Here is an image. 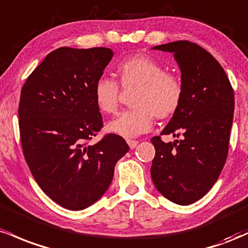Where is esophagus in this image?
Segmentation results:
<instances>
[{
    "mask_svg": "<svg viewBox=\"0 0 248 248\" xmlns=\"http://www.w3.org/2000/svg\"><path fill=\"white\" fill-rule=\"evenodd\" d=\"M127 144H129L130 149H135V147L138 145V141L137 140H127Z\"/></svg>",
    "mask_w": 248,
    "mask_h": 248,
    "instance_id": "1",
    "label": "esophagus"
}]
</instances>
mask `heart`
Wrapping results in <instances>:
<instances>
[{"mask_svg": "<svg viewBox=\"0 0 248 248\" xmlns=\"http://www.w3.org/2000/svg\"><path fill=\"white\" fill-rule=\"evenodd\" d=\"M116 76L123 90H133V109L119 113L107 124V130L124 138H135L149 131L157 119H168L183 101L182 83L152 57L135 55L122 61ZM96 107L103 113H115L118 108L119 88L115 80L102 77L93 87Z\"/></svg>", "mask_w": 248, "mask_h": 248, "instance_id": "b5f03b06", "label": "heart"}]
</instances>
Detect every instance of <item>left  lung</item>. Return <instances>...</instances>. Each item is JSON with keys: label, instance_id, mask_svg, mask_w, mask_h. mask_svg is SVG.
I'll return each instance as SVG.
<instances>
[{"label": "left lung", "instance_id": "obj_1", "mask_svg": "<svg viewBox=\"0 0 248 248\" xmlns=\"http://www.w3.org/2000/svg\"><path fill=\"white\" fill-rule=\"evenodd\" d=\"M152 49L171 52L182 72L183 101L160 135L151 139V177L158 191L178 205H190L216 184L229 154L234 93L218 61L198 44L177 41Z\"/></svg>", "mask_w": 248, "mask_h": 248}]
</instances>
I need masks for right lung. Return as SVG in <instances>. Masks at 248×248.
I'll return each instance as SVG.
<instances>
[{"label": "right lung", "instance_id": "right-lung-1", "mask_svg": "<svg viewBox=\"0 0 248 248\" xmlns=\"http://www.w3.org/2000/svg\"><path fill=\"white\" fill-rule=\"evenodd\" d=\"M109 48H58L28 77L18 124L24 158L42 191L64 208L84 210L107 192L116 163L129 151L121 136H105L93 87L110 63Z\"/></svg>", "mask_w": 248, "mask_h": 248}]
</instances>
